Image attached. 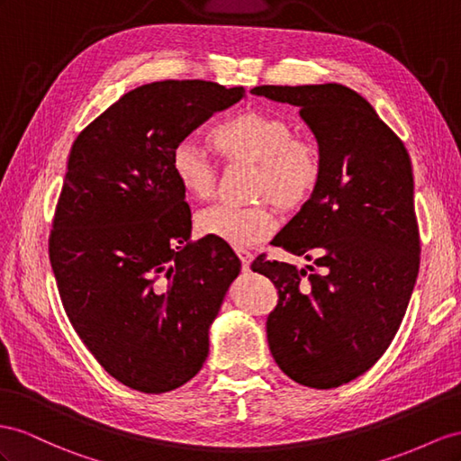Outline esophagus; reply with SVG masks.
Wrapping results in <instances>:
<instances>
[{"label": "esophagus", "mask_w": 461, "mask_h": 461, "mask_svg": "<svg viewBox=\"0 0 461 461\" xmlns=\"http://www.w3.org/2000/svg\"><path fill=\"white\" fill-rule=\"evenodd\" d=\"M238 257L241 258V265H243V270H249L251 267V261H253V255L249 251H238Z\"/></svg>", "instance_id": "obj_1"}]
</instances>
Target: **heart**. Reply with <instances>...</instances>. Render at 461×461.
<instances>
[{"instance_id":"b5f03b06","label":"heart","mask_w":461,"mask_h":461,"mask_svg":"<svg viewBox=\"0 0 461 461\" xmlns=\"http://www.w3.org/2000/svg\"><path fill=\"white\" fill-rule=\"evenodd\" d=\"M210 144L230 163L253 165L251 196L270 200L282 212L300 210L317 191L321 159L317 149L294 138L292 124L280 114L249 109L216 124ZM171 169L183 191L208 200L216 188V167L193 141L173 149ZM276 220L267 203L253 206H210L196 216V230L235 249H245L275 231Z\"/></svg>"}]
</instances>
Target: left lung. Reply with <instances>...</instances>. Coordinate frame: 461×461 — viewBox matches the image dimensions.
Segmentation results:
<instances>
[{
  "label": "left lung",
  "instance_id": "1",
  "mask_svg": "<svg viewBox=\"0 0 461 461\" xmlns=\"http://www.w3.org/2000/svg\"><path fill=\"white\" fill-rule=\"evenodd\" d=\"M251 93L298 107L321 159L317 191L273 240L313 265L253 263L278 288L268 347L294 382L339 387L385 352L415 288L420 247L409 153L372 104L340 84Z\"/></svg>",
  "mask_w": 461,
  "mask_h": 461
}]
</instances>
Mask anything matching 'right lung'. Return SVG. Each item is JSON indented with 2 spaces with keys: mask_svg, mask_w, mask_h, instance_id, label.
I'll use <instances>...</instances> for the list:
<instances>
[{
  "mask_svg": "<svg viewBox=\"0 0 461 461\" xmlns=\"http://www.w3.org/2000/svg\"><path fill=\"white\" fill-rule=\"evenodd\" d=\"M243 97L212 81H153L124 93L69 151L49 243L58 292L93 357L138 392H171L198 374L241 270L226 243L191 241L171 156Z\"/></svg>",
  "mask_w": 461,
  "mask_h": 461,
  "instance_id": "right-lung-1",
  "label": "right lung"
}]
</instances>
